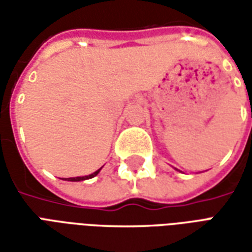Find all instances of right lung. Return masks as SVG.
Returning <instances> with one entry per match:
<instances>
[{"label": "right lung", "instance_id": "1", "mask_svg": "<svg viewBox=\"0 0 252 252\" xmlns=\"http://www.w3.org/2000/svg\"><path fill=\"white\" fill-rule=\"evenodd\" d=\"M101 170V169H99ZM99 170H97L95 173H93V174L90 175H86V177H75V178H68L67 181H74V182H77V181H83V180H89V178H93V177H95V175L98 174Z\"/></svg>", "mask_w": 252, "mask_h": 252}]
</instances>
